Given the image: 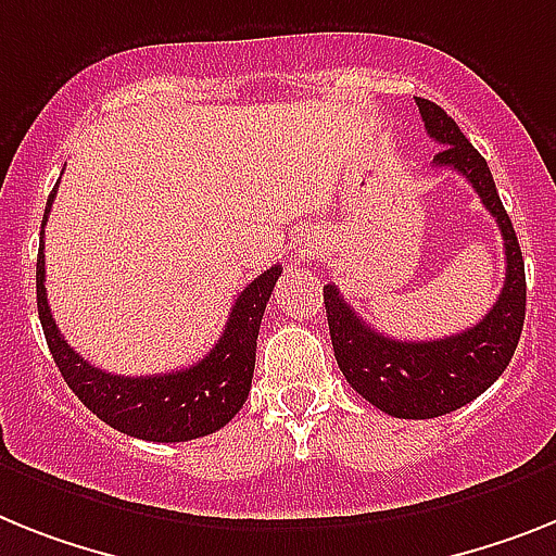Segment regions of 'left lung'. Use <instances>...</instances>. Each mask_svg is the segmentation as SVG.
I'll return each mask as SVG.
<instances>
[{
    "label": "left lung",
    "instance_id": "1",
    "mask_svg": "<svg viewBox=\"0 0 556 556\" xmlns=\"http://www.w3.org/2000/svg\"><path fill=\"white\" fill-rule=\"evenodd\" d=\"M429 138L441 143L435 166H450L472 184L501 228L506 282L483 319L464 333L435 342H401L372 330L353 314L336 286H325L330 342L348 384L393 418H438L486 393L515 356L526 319V265L492 172L458 124L427 98H415Z\"/></svg>",
    "mask_w": 556,
    "mask_h": 556
}]
</instances>
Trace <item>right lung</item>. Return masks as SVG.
I'll return each instance as SVG.
<instances>
[{"mask_svg": "<svg viewBox=\"0 0 556 556\" xmlns=\"http://www.w3.org/2000/svg\"><path fill=\"white\" fill-rule=\"evenodd\" d=\"M53 198L55 189L45 206L41 226L48 223ZM279 274L282 265H270L251 286H245V291H240L228 314L226 330L198 365L161 376H112L70 348L62 330L55 328L48 305L45 242L39 245L36 260V305L55 367L84 407L124 435L175 444L212 435L242 409L254 376L260 321Z\"/></svg>", "mask_w": 556, "mask_h": 556, "instance_id": "add662e5", "label": "right lung"}]
</instances>
